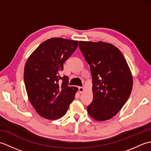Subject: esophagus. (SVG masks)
<instances>
[{
  "instance_id": "obj_1",
  "label": "esophagus",
  "mask_w": 151,
  "mask_h": 151,
  "mask_svg": "<svg viewBox=\"0 0 151 151\" xmlns=\"http://www.w3.org/2000/svg\"><path fill=\"white\" fill-rule=\"evenodd\" d=\"M84 88L83 87H79L78 88V91L81 93H82L84 91Z\"/></svg>"
}]
</instances>
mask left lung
Returning <instances> with one entry per match:
<instances>
[{
  "label": "left lung",
  "mask_w": 151,
  "mask_h": 151,
  "mask_svg": "<svg viewBox=\"0 0 151 151\" xmlns=\"http://www.w3.org/2000/svg\"><path fill=\"white\" fill-rule=\"evenodd\" d=\"M79 47L89 65L93 98L87 107L94 119H110L126 103L133 85L132 73L121 51L102 41H79Z\"/></svg>",
  "instance_id": "obj_1"
}]
</instances>
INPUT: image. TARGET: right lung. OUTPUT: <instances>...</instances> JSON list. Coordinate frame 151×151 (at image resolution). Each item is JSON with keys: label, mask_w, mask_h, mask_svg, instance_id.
Segmentation results:
<instances>
[{"label": "right lung", "mask_w": 151, "mask_h": 151, "mask_svg": "<svg viewBox=\"0 0 151 151\" xmlns=\"http://www.w3.org/2000/svg\"><path fill=\"white\" fill-rule=\"evenodd\" d=\"M78 43V41L50 38L31 54L25 64L24 81L28 99L37 113L47 119L62 117L75 99L78 88L69 86L68 77H62L60 73Z\"/></svg>", "instance_id": "1"}]
</instances>
